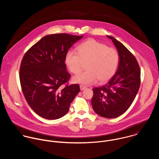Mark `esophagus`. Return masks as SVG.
I'll list each match as a JSON object with an SVG mask.
<instances>
[{"label":"esophagus","instance_id":"esophagus-1","mask_svg":"<svg viewBox=\"0 0 159 159\" xmlns=\"http://www.w3.org/2000/svg\"><path fill=\"white\" fill-rule=\"evenodd\" d=\"M80 89H81V91H83V90H84L85 89H86V86H83V85H80Z\"/></svg>","mask_w":159,"mask_h":159}]
</instances>
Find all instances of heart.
<instances>
[{"mask_svg": "<svg viewBox=\"0 0 159 159\" xmlns=\"http://www.w3.org/2000/svg\"><path fill=\"white\" fill-rule=\"evenodd\" d=\"M77 52L68 51L65 62L68 70L74 74L79 73L83 63L86 71L73 78L76 83L89 85L98 80L100 83L108 81L116 72L119 62V54L114 48L88 39L78 46Z\"/></svg>", "mask_w": 159, "mask_h": 159, "instance_id": "heart-1", "label": "heart"}]
</instances>
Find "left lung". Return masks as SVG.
<instances>
[{
    "label": "left lung",
    "mask_w": 159,
    "mask_h": 159,
    "mask_svg": "<svg viewBox=\"0 0 159 159\" xmlns=\"http://www.w3.org/2000/svg\"><path fill=\"white\" fill-rule=\"evenodd\" d=\"M119 54L118 68L109 82L93 88L92 108L98 115L115 118L124 113L133 103L140 86V68L135 56L113 37L107 36Z\"/></svg>",
    "instance_id": "1"
}]
</instances>
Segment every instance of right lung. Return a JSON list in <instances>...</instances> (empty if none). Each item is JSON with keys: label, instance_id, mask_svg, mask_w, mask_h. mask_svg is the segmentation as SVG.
Returning a JSON list of instances; mask_svg holds the SVG:
<instances>
[{"label": "right lung", "instance_id": "right-lung-1", "mask_svg": "<svg viewBox=\"0 0 159 159\" xmlns=\"http://www.w3.org/2000/svg\"><path fill=\"white\" fill-rule=\"evenodd\" d=\"M83 35H48L24 54L20 80L24 97L35 113L46 119H57L68 113L80 92L78 84L67 83L70 75L65 59L68 50Z\"/></svg>", "mask_w": 159, "mask_h": 159}]
</instances>
